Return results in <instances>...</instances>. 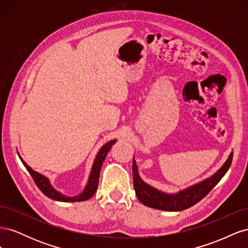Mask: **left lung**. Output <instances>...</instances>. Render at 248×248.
Returning a JSON list of instances; mask_svg holds the SVG:
<instances>
[{"label": "left lung", "mask_w": 248, "mask_h": 248, "mask_svg": "<svg viewBox=\"0 0 248 248\" xmlns=\"http://www.w3.org/2000/svg\"><path fill=\"white\" fill-rule=\"evenodd\" d=\"M232 160V152L230 154L227 161L223 163V166L213 176L184 190L174 194H169L156 189L142 181L139 175L138 166L133 156L132 174L134 190H136V194L140 202L147 207L163 210V211H182V210L196 205L214 188L221 178L226 175L231 167Z\"/></svg>", "instance_id": "8db88e82"}]
</instances>
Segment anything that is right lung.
Returning <instances> with one entry per match:
<instances>
[{"label": "right lung", "mask_w": 248, "mask_h": 248, "mask_svg": "<svg viewBox=\"0 0 248 248\" xmlns=\"http://www.w3.org/2000/svg\"><path fill=\"white\" fill-rule=\"evenodd\" d=\"M115 142H116V140H112L101 147L99 152L97 153V155L95 157L93 167H92L91 172H90V176L88 179V183L85 187L84 191L76 197H66L61 192L56 190L54 187L50 185L49 180L46 176L39 174V172L35 171L31 167H29L28 164L24 160H22L20 156H19V158H20L21 162L24 163V166L26 167L27 170L30 172V175L32 176L36 185L38 186V188L44 194H46V197L55 200V201H60V202H82V201H87L90 198H92L94 196V193L96 192L97 186H98V182H99V175H100V170L102 167V162L104 161V159H106L108 151L110 150L111 146L115 144Z\"/></svg>", "instance_id": "1"}]
</instances>
